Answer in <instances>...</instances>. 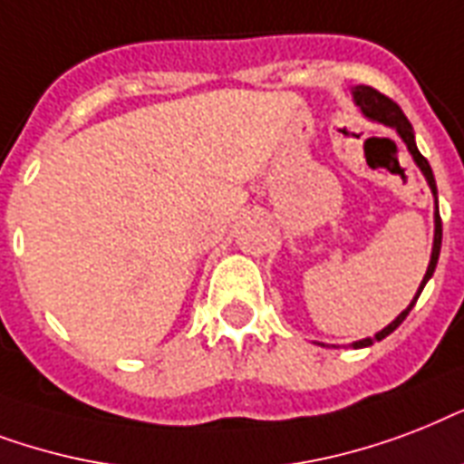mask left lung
<instances>
[{
  "instance_id": "obj_1",
  "label": "left lung",
  "mask_w": 464,
  "mask_h": 464,
  "mask_svg": "<svg viewBox=\"0 0 464 464\" xmlns=\"http://www.w3.org/2000/svg\"><path fill=\"white\" fill-rule=\"evenodd\" d=\"M353 99L355 103L361 106V111L365 113L368 118H372V121H378V123H385L390 125V128H394V130L400 132V138L404 140V145L409 147V152H411V157H414V161L419 164V169L423 171V176H426V181H429L430 191H433V196H436V237H433V251H430V264L429 268H426V276H423L421 281V288L416 290V297L411 300V304H409L407 310L401 312L400 317L394 319L392 324H387L382 332L375 334V339H362V341H355L353 346L361 348V346H370L372 341H382L385 336H390V334L397 329V326L407 319V314L411 312V307L416 304V300H419V295H421L423 285L429 283V278L433 276V271H436V264H438V256H440V239H443V222H440V213H438V191H436V179H433V171H430V164L429 160L423 157L421 152H419V147H416L414 142V128H411V123L407 121V116L401 113V109L397 106V103L390 99V96L380 94L378 89H372V86H355L353 92Z\"/></svg>"
}]
</instances>
